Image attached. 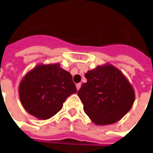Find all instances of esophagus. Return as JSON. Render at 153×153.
Here are the masks:
<instances>
[{
    "label": "esophagus",
    "mask_w": 153,
    "mask_h": 153,
    "mask_svg": "<svg viewBox=\"0 0 153 153\" xmlns=\"http://www.w3.org/2000/svg\"><path fill=\"white\" fill-rule=\"evenodd\" d=\"M80 87H81V83H77L76 84V88L77 90L79 91V89H80Z\"/></svg>",
    "instance_id": "1"
}]
</instances>
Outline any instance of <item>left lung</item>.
<instances>
[{
    "mask_svg": "<svg viewBox=\"0 0 153 153\" xmlns=\"http://www.w3.org/2000/svg\"><path fill=\"white\" fill-rule=\"evenodd\" d=\"M85 77L87 82L82 85L78 95L83 103L84 111L94 123L114 124L130 110L135 93L116 67L109 64L98 66Z\"/></svg>",
    "mask_w": 153,
    "mask_h": 153,
    "instance_id": "left-lung-1",
    "label": "left lung"
}]
</instances>
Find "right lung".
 I'll return each instance as SVG.
<instances>
[{
	"mask_svg": "<svg viewBox=\"0 0 153 153\" xmlns=\"http://www.w3.org/2000/svg\"><path fill=\"white\" fill-rule=\"evenodd\" d=\"M76 92L71 74L59 63L38 65L25 75L19 86L25 110L41 120L57 114L65 100Z\"/></svg>",
	"mask_w": 153,
	"mask_h": 153,
	"instance_id": "obj_1",
	"label": "right lung"
}]
</instances>
